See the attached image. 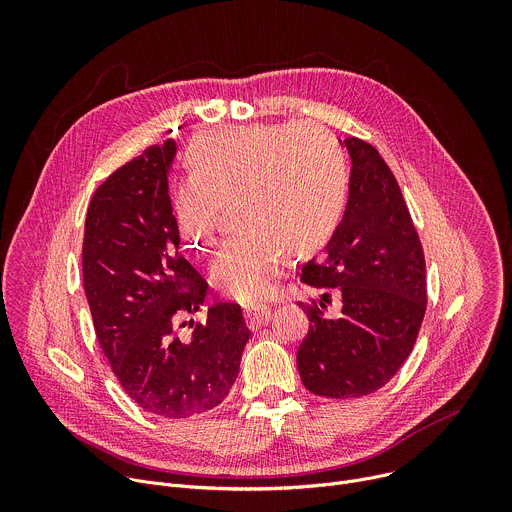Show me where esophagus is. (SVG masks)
<instances>
[{"instance_id":"obj_1","label":"esophagus","mask_w":512,"mask_h":512,"mask_svg":"<svg viewBox=\"0 0 512 512\" xmlns=\"http://www.w3.org/2000/svg\"><path fill=\"white\" fill-rule=\"evenodd\" d=\"M245 318H247V324L249 328H259L263 324H267L271 320V310L269 308H263V306H257V308H249L245 312Z\"/></svg>"}]
</instances>
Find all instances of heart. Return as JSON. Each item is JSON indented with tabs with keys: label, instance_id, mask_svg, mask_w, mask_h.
<instances>
[{
	"label": "heart",
	"instance_id": "b5f03b06",
	"mask_svg": "<svg viewBox=\"0 0 512 512\" xmlns=\"http://www.w3.org/2000/svg\"><path fill=\"white\" fill-rule=\"evenodd\" d=\"M192 174L174 214L182 241L206 249L225 204L245 227L210 263L214 285L255 304L271 296L289 249L308 255L328 243L346 204L348 170L338 141L318 125H251L200 135Z\"/></svg>",
	"mask_w": 512,
	"mask_h": 512
}]
</instances>
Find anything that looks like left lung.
<instances>
[{
	"label": "left lung",
	"instance_id": "obj_1",
	"mask_svg": "<svg viewBox=\"0 0 512 512\" xmlns=\"http://www.w3.org/2000/svg\"><path fill=\"white\" fill-rule=\"evenodd\" d=\"M352 170L348 202L320 261L302 281L332 287L338 312L304 306L308 336L298 348V371L308 391L356 399L387 385L407 360L425 316V259L401 188L371 143L340 139Z\"/></svg>",
	"mask_w": 512,
	"mask_h": 512
}]
</instances>
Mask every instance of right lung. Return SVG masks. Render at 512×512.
I'll list each match as a JSON object with an SVG mask.
<instances>
[{
  "instance_id": "add662e5",
  "label": "right lung",
  "mask_w": 512,
  "mask_h": 512,
  "mask_svg": "<svg viewBox=\"0 0 512 512\" xmlns=\"http://www.w3.org/2000/svg\"><path fill=\"white\" fill-rule=\"evenodd\" d=\"M178 143L166 139L113 172L85 223L83 281L95 332L125 393L145 411L186 419L221 405L237 381L249 328L235 304L208 308L184 336L208 283L180 255L168 178Z\"/></svg>"
}]
</instances>
